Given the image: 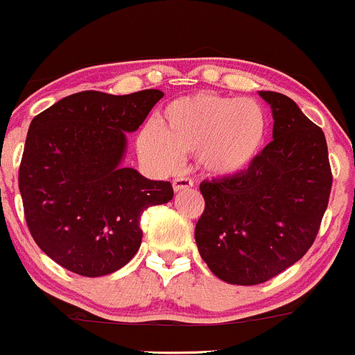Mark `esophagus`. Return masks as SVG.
I'll use <instances>...</instances> for the list:
<instances>
[{
    "instance_id": "1",
    "label": "esophagus",
    "mask_w": 355,
    "mask_h": 355,
    "mask_svg": "<svg viewBox=\"0 0 355 355\" xmlns=\"http://www.w3.org/2000/svg\"><path fill=\"white\" fill-rule=\"evenodd\" d=\"M193 186V181L188 178H174L173 179V189L176 193L184 191V189H189Z\"/></svg>"
}]
</instances>
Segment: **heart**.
<instances>
[{
    "mask_svg": "<svg viewBox=\"0 0 355 355\" xmlns=\"http://www.w3.org/2000/svg\"><path fill=\"white\" fill-rule=\"evenodd\" d=\"M268 131V114L259 102L200 92L167 104L157 126L138 135L137 150L162 171L176 169L181 157L196 155L205 174L229 179L257 164Z\"/></svg>",
    "mask_w": 355,
    "mask_h": 355,
    "instance_id": "1",
    "label": "heart"
}]
</instances>
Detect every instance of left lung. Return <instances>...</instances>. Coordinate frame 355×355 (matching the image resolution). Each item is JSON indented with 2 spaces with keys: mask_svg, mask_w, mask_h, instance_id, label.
Masks as SVG:
<instances>
[{
  "mask_svg": "<svg viewBox=\"0 0 355 355\" xmlns=\"http://www.w3.org/2000/svg\"><path fill=\"white\" fill-rule=\"evenodd\" d=\"M273 116V141L243 176L200 184V257L232 286H257L311 248L328 207L331 171L324 133L292 98L259 90Z\"/></svg>",
  "mask_w": 355,
  "mask_h": 355,
  "instance_id": "obj_1",
  "label": "left lung"
}]
</instances>
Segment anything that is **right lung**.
<instances>
[{
    "label": "right lung",
    "instance_id": "right-lung-1",
    "mask_svg": "<svg viewBox=\"0 0 355 355\" xmlns=\"http://www.w3.org/2000/svg\"><path fill=\"white\" fill-rule=\"evenodd\" d=\"M164 97L78 92L32 119L18 188L28 231L44 253L83 277L123 268L141 244L140 215L173 200L169 181L124 167L128 135Z\"/></svg>",
    "mask_w": 355,
    "mask_h": 355
}]
</instances>
